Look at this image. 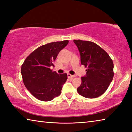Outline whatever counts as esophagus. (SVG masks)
Wrapping results in <instances>:
<instances>
[{"label": "esophagus", "instance_id": "obj_1", "mask_svg": "<svg viewBox=\"0 0 132 132\" xmlns=\"http://www.w3.org/2000/svg\"><path fill=\"white\" fill-rule=\"evenodd\" d=\"M68 77L69 79H72L73 77H75V75H70V74H68Z\"/></svg>", "mask_w": 132, "mask_h": 132}]
</instances>
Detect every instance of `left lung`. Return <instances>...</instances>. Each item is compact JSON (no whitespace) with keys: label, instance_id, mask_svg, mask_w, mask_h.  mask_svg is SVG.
I'll return each instance as SVG.
<instances>
[{"label":"left lung","instance_id":"left-lung-1","mask_svg":"<svg viewBox=\"0 0 132 132\" xmlns=\"http://www.w3.org/2000/svg\"><path fill=\"white\" fill-rule=\"evenodd\" d=\"M73 42L80 52L81 64L87 68L86 75L81 78L77 92L87 98L100 97L105 92L114 76L112 60L94 42L80 39Z\"/></svg>","mask_w":132,"mask_h":132}]
</instances>
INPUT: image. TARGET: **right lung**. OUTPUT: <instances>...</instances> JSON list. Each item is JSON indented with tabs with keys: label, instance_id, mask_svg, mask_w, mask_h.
<instances>
[{
	"label": "right lung",
	"instance_id": "add662e5",
	"mask_svg": "<svg viewBox=\"0 0 132 132\" xmlns=\"http://www.w3.org/2000/svg\"><path fill=\"white\" fill-rule=\"evenodd\" d=\"M68 40L51 42L39 46L29 55L21 66L23 81L27 89L38 100L50 101L61 94L68 79L66 73L57 74L50 69Z\"/></svg>",
	"mask_w": 132,
	"mask_h": 132
}]
</instances>
